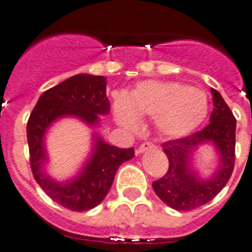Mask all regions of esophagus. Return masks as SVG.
Returning a JSON list of instances; mask_svg holds the SVG:
<instances>
[{"label":"esophagus","instance_id":"esophagus-1","mask_svg":"<svg viewBox=\"0 0 252 252\" xmlns=\"http://www.w3.org/2000/svg\"><path fill=\"white\" fill-rule=\"evenodd\" d=\"M155 147L152 143H150V142H144V143H142L141 146L138 147V150H137V153H143L146 152V151L148 150H152V148Z\"/></svg>","mask_w":252,"mask_h":252}]
</instances>
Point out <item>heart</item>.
Listing matches in <instances>:
<instances>
[{"label":"heart","mask_w":252,"mask_h":252,"mask_svg":"<svg viewBox=\"0 0 252 252\" xmlns=\"http://www.w3.org/2000/svg\"><path fill=\"white\" fill-rule=\"evenodd\" d=\"M207 94L174 81H144L130 95H114L113 110L118 124L128 130L141 128V117L155 118L159 132L183 137L192 132L208 115Z\"/></svg>","instance_id":"heart-1"}]
</instances>
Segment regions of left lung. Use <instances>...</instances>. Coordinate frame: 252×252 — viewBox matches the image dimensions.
Returning a JSON list of instances; mask_svg holds the SVG:
<instances>
[{
  "label": "left lung",
  "instance_id": "obj_1",
  "mask_svg": "<svg viewBox=\"0 0 252 252\" xmlns=\"http://www.w3.org/2000/svg\"><path fill=\"white\" fill-rule=\"evenodd\" d=\"M211 91L214 105L211 123L200 132L162 144L168 170L152 187L158 198L176 211H191L211 202L226 187L235 167L236 119L217 90ZM204 144L213 145L219 156V166L205 179L192 166V156Z\"/></svg>",
  "mask_w": 252,
  "mask_h": 252
}]
</instances>
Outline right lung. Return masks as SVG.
<instances>
[{
  "label": "right lung",
  "mask_w": 252,
  "mask_h": 252,
  "mask_svg": "<svg viewBox=\"0 0 252 252\" xmlns=\"http://www.w3.org/2000/svg\"><path fill=\"white\" fill-rule=\"evenodd\" d=\"M109 113L106 78L81 73L43 93L30 114L26 135L34 179L49 198L67 209L84 212L99 205L110 190L119 166L134 157V150L108 144L95 132L84 166L68 180L60 181L47 171L49 156L45 135L52 124L63 118H76L90 128H97L100 115Z\"/></svg>",
  "instance_id": "right-lung-1"
}]
</instances>
